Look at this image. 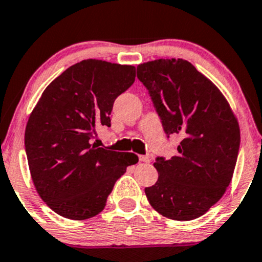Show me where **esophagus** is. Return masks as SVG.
Returning a JSON list of instances; mask_svg holds the SVG:
<instances>
[{
	"label": "esophagus",
	"mask_w": 262,
	"mask_h": 262,
	"mask_svg": "<svg viewBox=\"0 0 262 262\" xmlns=\"http://www.w3.org/2000/svg\"><path fill=\"white\" fill-rule=\"evenodd\" d=\"M139 161L144 162V163H149L150 162V157L147 155H141V156H139Z\"/></svg>",
	"instance_id": "1"
}]
</instances>
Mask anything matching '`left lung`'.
Returning a JSON list of instances; mask_svg holds the SVG:
<instances>
[{"instance_id": "left-lung-1", "label": "left lung", "mask_w": 262, "mask_h": 262, "mask_svg": "<svg viewBox=\"0 0 262 262\" xmlns=\"http://www.w3.org/2000/svg\"><path fill=\"white\" fill-rule=\"evenodd\" d=\"M163 130L177 135V155L157 156L155 185L145 188L151 206L176 221L203 216L225 194L237 163L241 130L222 93L184 59L139 64Z\"/></svg>"}]
</instances>
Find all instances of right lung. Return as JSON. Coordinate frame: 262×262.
I'll use <instances>...</instances> for the list:
<instances>
[{
	"label": "right lung",
	"instance_id": "obj_1",
	"mask_svg": "<svg viewBox=\"0 0 262 262\" xmlns=\"http://www.w3.org/2000/svg\"><path fill=\"white\" fill-rule=\"evenodd\" d=\"M135 80V67L85 59L66 69L41 95L25 128V152L37 193L69 220H86L106 206L115 183L138 162L93 143L111 127L113 102Z\"/></svg>",
	"mask_w": 262,
	"mask_h": 262
}]
</instances>
